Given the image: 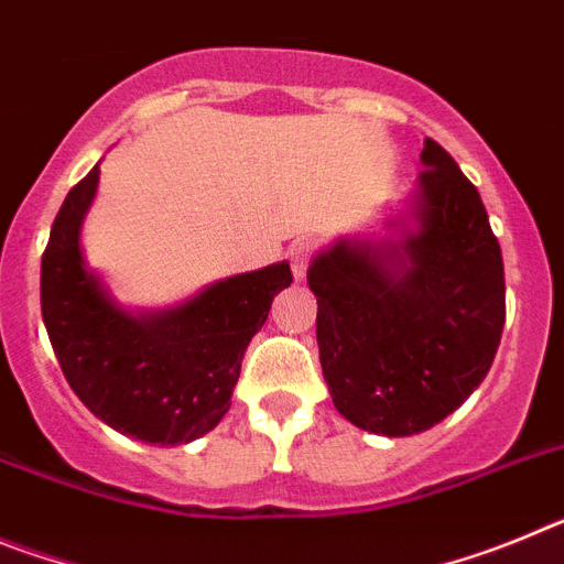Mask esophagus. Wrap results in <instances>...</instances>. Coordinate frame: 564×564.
<instances>
[{
    "mask_svg": "<svg viewBox=\"0 0 564 564\" xmlns=\"http://www.w3.org/2000/svg\"><path fill=\"white\" fill-rule=\"evenodd\" d=\"M311 259H313V246L311 242H293L291 248H288V262H291V273L296 282H302L307 273V268H311Z\"/></svg>",
    "mask_w": 564,
    "mask_h": 564,
    "instance_id": "obj_1",
    "label": "esophagus"
}]
</instances>
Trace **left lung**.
I'll return each mask as SVG.
<instances>
[{"label": "left lung", "mask_w": 564, "mask_h": 564, "mask_svg": "<svg viewBox=\"0 0 564 564\" xmlns=\"http://www.w3.org/2000/svg\"><path fill=\"white\" fill-rule=\"evenodd\" d=\"M401 239H338L313 259L318 361L358 430L426 432L480 387L506 325V273L480 194L426 138Z\"/></svg>", "instance_id": "left-lung-1"}]
</instances>
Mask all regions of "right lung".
I'll return each instance as SVG.
<instances>
[{
    "label": "right lung",
    "mask_w": 564,
    "mask_h": 564,
    "mask_svg": "<svg viewBox=\"0 0 564 564\" xmlns=\"http://www.w3.org/2000/svg\"><path fill=\"white\" fill-rule=\"evenodd\" d=\"M98 166L69 188L42 257V318L82 403L143 443H188L231 406L239 367L271 302L293 282L288 262L223 279L163 313L118 307L82 253Z\"/></svg>",
    "instance_id": "add662e5"
}]
</instances>
